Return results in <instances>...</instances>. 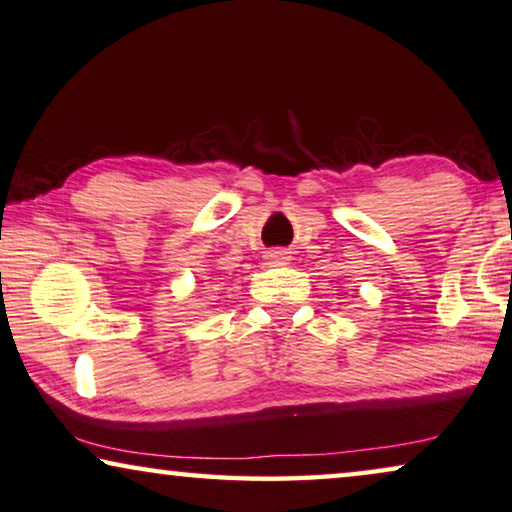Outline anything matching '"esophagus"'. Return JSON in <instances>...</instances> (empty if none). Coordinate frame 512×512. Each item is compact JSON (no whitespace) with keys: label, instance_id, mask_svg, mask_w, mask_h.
<instances>
[{"label":"esophagus","instance_id":"esophagus-1","mask_svg":"<svg viewBox=\"0 0 512 512\" xmlns=\"http://www.w3.org/2000/svg\"><path fill=\"white\" fill-rule=\"evenodd\" d=\"M285 253H271L269 255V264H283L285 262Z\"/></svg>","mask_w":512,"mask_h":512}]
</instances>
